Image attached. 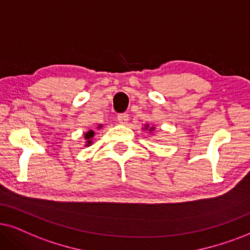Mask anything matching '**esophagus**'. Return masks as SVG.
<instances>
[{
    "label": "esophagus",
    "instance_id": "obj_1",
    "mask_svg": "<svg viewBox=\"0 0 250 250\" xmlns=\"http://www.w3.org/2000/svg\"><path fill=\"white\" fill-rule=\"evenodd\" d=\"M129 120V116L127 113H121V114L118 115V121L119 123H121V125H125V123L128 122Z\"/></svg>",
    "mask_w": 250,
    "mask_h": 250
}]
</instances>
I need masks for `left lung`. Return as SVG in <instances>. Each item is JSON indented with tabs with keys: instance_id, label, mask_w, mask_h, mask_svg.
<instances>
[{
	"instance_id": "left-lung-1",
	"label": "left lung",
	"mask_w": 250,
	"mask_h": 250,
	"mask_svg": "<svg viewBox=\"0 0 250 250\" xmlns=\"http://www.w3.org/2000/svg\"><path fill=\"white\" fill-rule=\"evenodd\" d=\"M146 128H147V125H146V127H145V129H146ZM150 130H153V128H151V129H150Z\"/></svg>"
}]
</instances>
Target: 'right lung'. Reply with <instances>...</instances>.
Masks as SVG:
<instances>
[{
  "mask_svg": "<svg viewBox=\"0 0 250 250\" xmlns=\"http://www.w3.org/2000/svg\"><path fill=\"white\" fill-rule=\"evenodd\" d=\"M93 136H94V132H93L92 130L87 131L86 134H85V140L87 141V142H86V145H90L91 143H92V141H91V138H92Z\"/></svg>",
  "mask_w": 250,
  "mask_h": 250,
  "instance_id": "1",
  "label": "right lung"
}]
</instances>
